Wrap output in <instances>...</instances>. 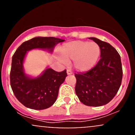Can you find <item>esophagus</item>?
<instances>
[{"label":"esophagus","instance_id":"obj_1","mask_svg":"<svg viewBox=\"0 0 135 135\" xmlns=\"http://www.w3.org/2000/svg\"><path fill=\"white\" fill-rule=\"evenodd\" d=\"M66 73H67V75H71V74H72V72L69 69H68L66 70Z\"/></svg>","mask_w":135,"mask_h":135}]
</instances>
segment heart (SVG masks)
I'll list each match as a JSON object with an SVG mask.
<instances>
[{
	"instance_id": "1",
	"label": "heart",
	"mask_w": 135,
	"mask_h": 135,
	"mask_svg": "<svg viewBox=\"0 0 135 135\" xmlns=\"http://www.w3.org/2000/svg\"><path fill=\"white\" fill-rule=\"evenodd\" d=\"M61 56L59 60L63 63L74 61L73 65L78 72H85L95 66L100 56V47L94 42L76 41L65 44L60 49Z\"/></svg>"
}]
</instances>
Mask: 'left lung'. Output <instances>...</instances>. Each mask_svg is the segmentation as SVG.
Returning a JSON list of instances; mask_svg holds the SVG:
<instances>
[{
	"instance_id": "obj_1",
	"label": "left lung",
	"mask_w": 135,
	"mask_h": 135,
	"mask_svg": "<svg viewBox=\"0 0 135 135\" xmlns=\"http://www.w3.org/2000/svg\"><path fill=\"white\" fill-rule=\"evenodd\" d=\"M89 38L100 46L101 58L90 70L75 74V93L85 105L103 106L114 98L121 84V60L110 44L95 37Z\"/></svg>"
}]
</instances>
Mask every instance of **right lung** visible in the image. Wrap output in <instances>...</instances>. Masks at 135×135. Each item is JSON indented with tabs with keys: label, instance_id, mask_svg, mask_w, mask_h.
<instances>
[{
	"label": "right lung",
	"instance_id": "obj_1",
	"mask_svg": "<svg viewBox=\"0 0 135 135\" xmlns=\"http://www.w3.org/2000/svg\"><path fill=\"white\" fill-rule=\"evenodd\" d=\"M65 40L59 38L36 37L24 42L12 58L11 86L18 101L26 107L43 110L51 107L58 95L60 86L67 76L66 70L56 72L47 66L37 77L26 74L24 62L28 52L41 49L52 53L55 46Z\"/></svg>",
	"mask_w": 135,
	"mask_h": 135
}]
</instances>
